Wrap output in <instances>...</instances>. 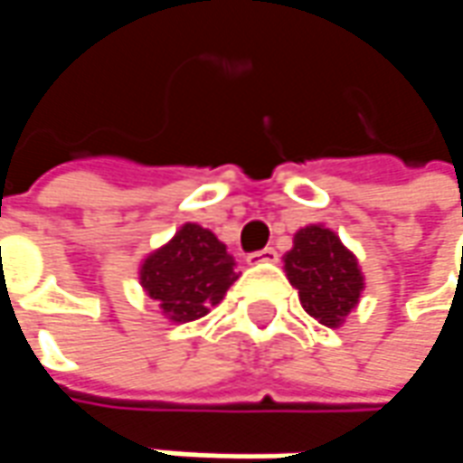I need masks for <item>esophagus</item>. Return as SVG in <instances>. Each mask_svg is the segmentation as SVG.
<instances>
[{"label":"esophagus","instance_id":"1","mask_svg":"<svg viewBox=\"0 0 463 463\" xmlns=\"http://www.w3.org/2000/svg\"><path fill=\"white\" fill-rule=\"evenodd\" d=\"M278 252L273 247H265V250H258V252H250L247 255V262L250 265H265V262H276Z\"/></svg>","mask_w":463,"mask_h":463}]
</instances>
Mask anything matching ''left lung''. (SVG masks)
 I'll list each match as a JSON object with an SVG mask.
<instances>
[{"instance_id":"1","label":"left lung","mask_w":463,"mask_h":463,"mask_svg":"<svg viewBox=\"0 0 463 463\" xmlns=\"http://www.w3.org/2000/svg\"><path fill=\"white\" fill-rule=\"evenodd\" d=\"M286 273L301 307L325 327H340L364 291L358 260L325 226L298 229L286 255Z\"/></svg>"}]
</instances>
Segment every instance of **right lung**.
<instances>
[{"mask_svg":"<svg viewBox=\"0 0 463 463\" xmlns=\"http://www.w3.org/2000/svg\"><path fill=\"white\" fill-rule=\"evenodd\" d=\"M234 280V260L226 255V244L198 223H185L141 265V286L172 322L205 317Z\"/></svg>","mask_w":463,"mask_h":463,"instance_id":"right-lung-1","label":"right lung"}]
</instances>
